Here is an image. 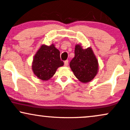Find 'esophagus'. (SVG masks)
<instances>
[{"instance_id":"obj_1","label":"esophagus","mask_w":130,"mask_h":130,"mask_svg":"<svg viewBox=\"0 0 130 130\" xmlns=\"http://www.w3.org/2000/svg\"><path fill=\"white\" fill-rule=\"evenodd\" d=\"M68 60H65V62H64V65H65V67H67L68 66Z\"/></svg>"}]
</instances>
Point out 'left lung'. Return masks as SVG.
Returning <instances> with one entry per match:
<instances>
[{
    "instance_id": "1",
    "label": "left lung",
    "mask_w": 130,
    "mask_h": 130,
    "mask_svg": "<svg viewBox=\"0 0 130 130\" xmlns=\"http://www.w3.org/2000/svg\"><path fill=\"white\" fill-rule=\"evenodd\" d=\"M75 76L83 83L89 82L97 75L98 62L90 47L83 49L79 45L75 49V57L70 63Z\"/></svg>"
}]
</instances>
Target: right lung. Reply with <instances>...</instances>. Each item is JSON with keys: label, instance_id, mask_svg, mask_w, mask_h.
<instances>
[{"label": "right lung", "instance_id": "obj_1", "mask_svg": "<svg viewBox=\"0 0 130 130\" xmlns=\"http://www.w3.org/2000/svg\"><path fill=\"white\" fill-rule=\"evenodd\" d=\"M63 65L60 51L54 44L50 46L42 45L35 55L32 69L36 76L41 80L46 81L54 76L58 67Z\"/></svg>", "mask_w": 130, "mask_h": 130}]
</instances>
